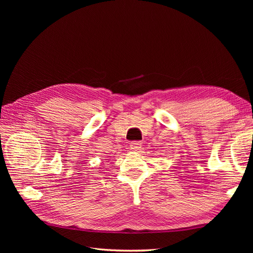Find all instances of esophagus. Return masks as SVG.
<instances>
[{
    "instance_id": "esophagus-1",
    "label": "esophagus",
    "mask_w": 253,
    "mask_h": 253,
    "mask_svg": "<svg viewBox=\"0 0 253 253\" xmlns=\"http://www.w3.org/2000/svg\"><path fill=\"white\" fill-rule=\"evenodd\" d=\"M129 147H131V149L134 150V151L140 150V148H141V141H137V140L131 141V144H129Z\"/></svg>"
}]
</instances>
